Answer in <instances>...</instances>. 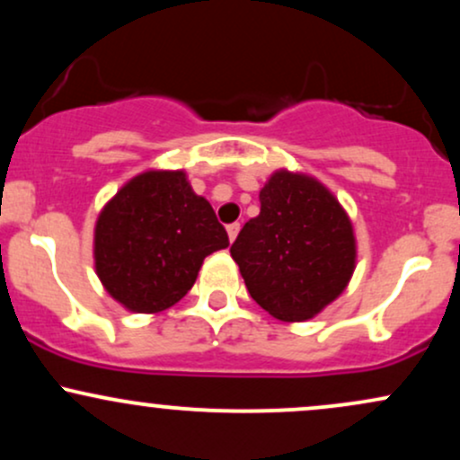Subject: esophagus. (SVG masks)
I'll list each match as a JSON object with an SVG mask.
<instances>
[{
	"label": "esophagus",
	"mask_w": 460,
	"mask_h": 460,
	"mask_svg": "<svg viewBox=\"0 0 460 460\" xmlns=\"http://www.w3.org/2000/svg\"><path fill=\"white\" fill-rule=\"evenodd\" d=\"M226 234H229V240L234 242L235 237H237V234H240V223H234V225L226 226Z\"/></svg>",
	"instance_id": "obj_1"
}]
</instances>
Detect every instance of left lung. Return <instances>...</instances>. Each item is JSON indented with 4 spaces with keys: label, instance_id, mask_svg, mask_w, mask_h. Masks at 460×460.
<instances>
[{
    "label": "left lung",
    "instance_id": "1",
    "mask_svg": "<svg viewBox=\"0 0 460 460\" xmlns=\"http://www.w3.org/2000/svg\"><path fill=\"white\" fill-rule=\"evenodd\" d=\"M260 216L231 246L248 294L283 322L318 315L350 283L357 240L335 194L305 172L274 171L260 192Z\"/></svg>",
    "mask_w": 460,
    "mask_h": 460
}]
</instances>
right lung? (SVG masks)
I'll return each mask as SVG.
<instances>
[{"instance_id": "right-lung-1", "label": "right lung", "mask_w": 460, "mask_h": 460, "mask_svg": "<svg viewBox=\"0 0 460 460\" xmlns=\"http://www.w3.org/2000/svg\"><path fill=\"white\" fill-rule=\"evenodd\" d=\"M226 246L225 226L186 172L145 171L99 212L94 272L128 311L160 314L186 296L205 257Z\"/></svg>"}]
</instances>
